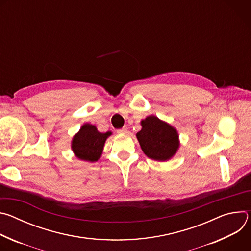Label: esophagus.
<instances>
[{
  "label": "esophagus",
  "mask_w": 251,
  "mask_h": 251,
  "mask_svg": "<svg viewBox=\"0 0 251 251\" xmlns=\"http://www.w3.org/2000/svg\"><path fill=\"white\" fill-rule=\"evenodd\" d=\"M117 133H119V134H127L128 133V129L126 127H123V128L117 130Z\"/></svg>",
  "instance_id": "esophagus-1"
}]
</instances>
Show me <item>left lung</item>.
<instances>
[{
  "instance_id": "1",
  "label": "left lung",
  "mask_w": 251,
  "mask_h": 251,
  "mask_svg": "<svg viewBox=\"0 0 251 251\" xmlns=\"http://www.w3.org/2000/svg\"><path fill=\"white\" fill-rule=\"evenodd\" d=\"M142 129L136 134L144 154L155 161L170 160L180 147L176 130L165 121L150 115L141 121Z\"/></svg>"
}]
</instances>
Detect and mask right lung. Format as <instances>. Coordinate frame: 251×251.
I'll list each match as a JSON object with an SVG mask.
<instances>
[{
    "instance_id": "1",
    "label": "right lung",
    "mask_w": 251,
    "mask_h": 251,
    "mask_svg": "<svg viewBox=\"0 0 251 251\" xmlns=\"http://www.w3.org/2000/svg\"><path fill=\"white\" fill-rule=\"evenodd\" d=\"M111 134L110 131L101 133L94 125L86 123L74 136L71 149L78 159L91 163L96 162L102 155L106 139Z\"/></svg>"
}]
</instances>
